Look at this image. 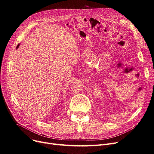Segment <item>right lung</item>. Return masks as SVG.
<instances>
[{
	"label": "right lung",
	"mask_w": 154,
	"mask_h": 154,
	"mask_svg": "<svg viewBox=\"0 0 154 154\" xmlns=\"http://www.w3.org/2000/svg\"><path fill=\"white\" fill-rule=\"evenodd\" d=\"M20 45V44H18V45H17V46L16 47V49H17V48H19Z\"/></svg>",
	"instance_id": "obj_1"
}]
</instances>
